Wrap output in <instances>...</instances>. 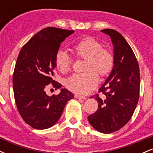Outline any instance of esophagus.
<instances>
[{
  "label": "esophagus",
  "mask_w": 153,
  "mask_h": 153,
  "mask_svg": "<svg viewBox=\"0 0 153 153\" xmlns=\"http://www.w3.org/2000/svg\"><path fill=\"white\" fill-rule=\"evenodd\" d=\"M75 99H83V100L86 99V98H85V96H80V95H79V94H75Z\"/></svg>",
  "instance_id": "esophagus-1"
}]
</instances>
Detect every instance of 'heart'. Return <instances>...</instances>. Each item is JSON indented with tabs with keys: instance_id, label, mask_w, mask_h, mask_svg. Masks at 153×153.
Segmentation results:
<instances>
[{
	"instance_id": "obj_1",
	"label": "heart",
	"mask_w": 153,
	"mask_h": 153,
	"mask_svg": "<svg viewBox=\"0 0 153 153\" xmlns=\"http://www.w3.org/2000/svg\"><path fill=\"white\" fill-rule=\"evenodd\" d=\"M72 51L78 57L86 59L85 70L82 73H75L66 79L67 88L78 94H86L97 85L99 77L106 75L111 71L114 65L113 54L110 51L102 48V45L94 38H83L72 47ZM71 57L65 51L59 50L55 58L57 70L65 73L71 68Z\"/></svg>"
}]
</instances>
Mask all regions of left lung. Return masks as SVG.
<instances>
[{"instance_id": "left-lung-1", "label": "left lung", "mask_w": 153, "mask_h": 153, "mask_svg": "<svg viewBox=\"0 0 153 153\" xmlns=\"http://www.w3.org/2000/svg\"><path fill=\"white\" fill-rule=\"evenodd\" d=\"M101 31L111 40L114 65L99 89L103 97L95 96L99 103L98 109L88 119L96 130L110 134L124 127L136 108L140 95V69L134 52L120 33L110 29Z\"/></svg>"}]
</instances>
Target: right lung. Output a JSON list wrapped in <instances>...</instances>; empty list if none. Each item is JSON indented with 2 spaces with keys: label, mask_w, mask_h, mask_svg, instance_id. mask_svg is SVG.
Segmentation results:
<instances>
[{
  "label": "right lung",
  "mask_w": 153,
  "mask_h": 153,
  "mask_svg": "<svg viewBox=\"0 0 153 153\" xmlns=\"http://www.w3.org/2000/svg\"><path fill=\"white\" fill-rule=\"evenodd\" d=\"M73 33L45 28L30 39L19 52L13 75L14 99L22 119L34 129H45L54 125L68 101L74 98L65 88L52 97L47 96L44 90L50 83L57 88L62 87L52 79L55 58L60 44Z\"/></svg>",
  "instance_id": "obj_1"
}]
</instances>
